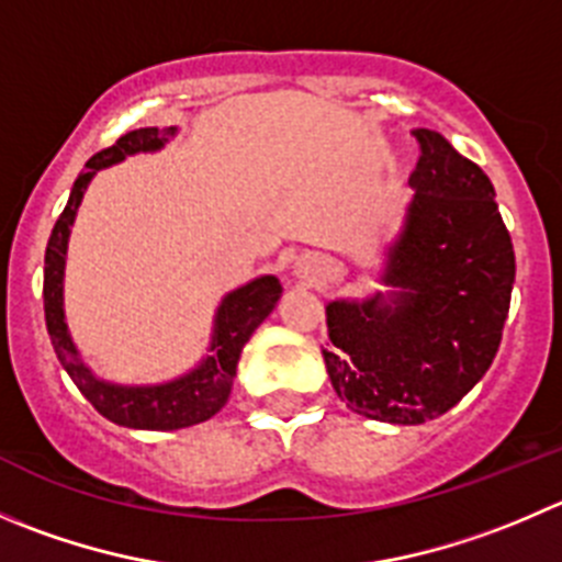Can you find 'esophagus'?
I'll use <instances>...</instances> for the list:
<instances>
[{"mask_svg": "<svg viewBox=\"0 0 562 562\" xmlns=\"http://www.w3.org/2000/svg\"><path fill=\"white\" fill-rule=\"evenodd\" d=\"M318 263H315V260L313 258H302V260H299V263H296V274L299 277H302V280H310V282H313L315 280V274H318Z\"/></svg>", "mask_w": 562, "mask_h": 562, "instance_id": "esophagus-1", "label": "esophagus"}]
</instances>
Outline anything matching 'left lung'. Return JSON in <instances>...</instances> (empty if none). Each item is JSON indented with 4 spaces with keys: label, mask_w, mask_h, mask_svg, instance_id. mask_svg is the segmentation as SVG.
Segmentation results:
<instances>
[{
    "label": "left lung",
    "mask_w": 562,
    "mask_h": 562,
    "mask_svg": "<svg viewBox=\"0 0 562 562\" xmlns=\"http://www.w3.org/2000/svg\"><path fill=\"white\" fill-rule=\"evenodd\" d=\"M403 227L384 249V291L326 304V373L362 417L419 426L453 408L497 357L516 258L494 187L439 131L414 128Z\"/></svg>",
    "instance_id": "1"
}]
</instances>
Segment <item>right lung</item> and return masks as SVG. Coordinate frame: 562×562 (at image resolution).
Returning a JSON list of instances; mask_svg holds the SVG:
<instances>
[{"mask_svg":"<svg viewBox=\"0 0 562 562\" xmlns=\"http://www.w3.org/2000/svg\"><path fill=\"white\" fill-rule=\"evenodd\" d=\"M178 134L170 128H136L128 131L112 145L87 161V170L76 178L65 211L54 225L46 247L43 266V310H46V329L52 337L54 353L65 373L74 379L81 395L95 406L98 414L112 419L114 426L136 428V431H178V428L198 426L214 417L227 403L236 379L238 359L252 331L271 315L280 302L282 285L274 274L249 280L247 285L225 293L216 307L214 329H211L209 353L187 370L183 375L161 384H114L92 373L90 364L81 359L68 321H65V258H68L70 227L76 222L81 198L92 178L106 167L117 165L125 156L156 154Z\"/></svg>","mask_w":562,"mask_h":562,"instance_id":"right-lung-1","label":"right lung"}]
</instances>
